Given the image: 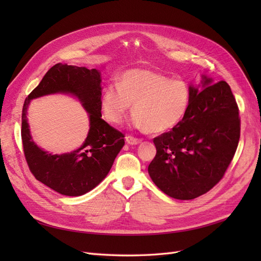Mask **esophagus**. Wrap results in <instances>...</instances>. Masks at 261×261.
I'll return each instance as SVG.
<instances>
[{
    "mask_svg": "<svg viewBox=\"0 0 261 261\" xmlns=\"http://www.w3.org/2000/svg\"><path fill=\"white\" fill-rule=\"evenodd\" d=\"M126 143L129 144V145H137V144L141 143V138H137V137H134L132 135H127V136H126Z\"/></svg>",
    "mask_w": 261,
    "mask_h": 261,
    "instance_id": "obj_1",
    "label": "esophagus"
}]
</instances>
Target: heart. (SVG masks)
Segmentation results:
<instances>
[{"instance_id":"1","label":"heart","mask_w":261,"mask_h":261,"mask_svg":"<svg viewBox=\"0 0 261 261\" xmlns=\"http://www.w3.org/2000/svg\"><path fill=\"white\" fill-rule=\"evenodd\" d=\"M192 90L181 80L150 69H129L101 94V110L109 122L120 124L133 107V122L148 133H163L184 120Z\"/></svg>"}]
</instances>
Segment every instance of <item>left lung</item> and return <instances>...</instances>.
Wrapping results in <instances>:
<instances>
[{"mask_svg":"<svg viewBox=\"0 0 261 261\" xmlns=\"http://www.w3.org/2000/svg\"><path fill=\"white\" fill-rule=\"evenodd\" d=\"M191 87L192 103L174 128L153 138L156 148L148 172L172 198L189 200L209 192L223 178L241 136L239 107L226 82L203 77Z\"/></svg>","mask_w":261,"mask_h":261,"instance_id":"obj_1","label":"left lung"}]
</instances>
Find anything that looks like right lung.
Listing matches in <instances>:
<instances>
[{
  "instance_id": "add662e5",
  "label": "right lung",
  "mask_w": 261,
  "mask_h": 261,
  "mask_svg": "<svg viewBox=\"0 0 261 261\" xmlns=\"http://www.w3.org/2000/svg\"><path fill=\"white\" fill-rule=\"evenodd\" d=\"M100 83V73L96 68L58 63L23 102L21 140L28 168L36 179L62 195L81 196L96 187L111 170L125 144L124 134L101 117ZM55 92L75 94L91 117V129L84 145L64 155H51L39 148L30 136L25 116L31 98Z\"/></svg>"
}]
</instances>
